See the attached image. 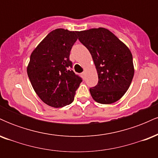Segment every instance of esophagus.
Wrapping results in <instances>:
<instances>
[{
    "mask_svg": "<svg viewBox=\"0 0 158 158\" xmlns=\"http://www.w3.org/2000/svg\"><path fill=\"white\" fill-rule=\"evenodd\" d=\"M81 77H82L84 78V79H85V72H82V73H81Z\"/></svg>",
    "mask_w": 158,
    "mask_h": 158,
    "instance_id": "obj_1",
    "label": "esophagus"
}]
</instances>
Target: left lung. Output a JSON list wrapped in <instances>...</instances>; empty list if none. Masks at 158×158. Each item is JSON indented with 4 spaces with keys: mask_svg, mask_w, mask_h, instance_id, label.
I'll list each match as a JSON object with an SVG mask.
<instances>
[{
    "mask_svg": "<svg viewBox=\"0 0 158 158\" xmlns=\"http://www.w3.org/2000/svg\"><path fill=\"white\" fill-rule=\"evenodd\" d=\"M77 33L91 54L97 70V85L89 89L92 97L101 104L117 102L128 89L134 77L131 51L107 29L94 28Z\"/></svg>",
    "mask_w": 158,
    "mask_h": 158,
    "instance_id": "1",
    "label": "left lung"
}]
</instances>
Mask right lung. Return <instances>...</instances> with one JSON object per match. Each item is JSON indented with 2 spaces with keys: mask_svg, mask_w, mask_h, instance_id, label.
<instances>
[{
  "mask_svg": "<svg viewBox=\"0 0 158 158\" xmlns=\"http://www.w3.org/2000/svg\"><path fill=\"white\" fill-rule=\"evenodd\" d=\"M77 32L56 29L48 34L30 56L27 74L40 99L48 106L70 104L82 79L72 70L70 52Z\"/></svg>",
  "mask_w": 158,
  "mask_h": 158,
  "instance_id": "1",
  "label": "right lung"
}]
</instances>
